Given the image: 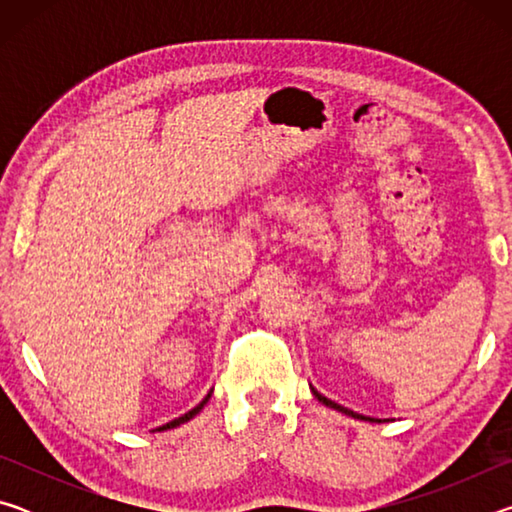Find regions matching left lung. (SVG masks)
I'll return each instance as SVG.
<instances>
[{
	"label": "left lung",
	"mask_w": 512,
	"mask_h": 512,
	"mask_svg": "<svg viewBox=\"0 0 512 512\" xmlns=\"http://www.w3.org/2000/svg\"><path fill=\"white\" fill-rule=\"evenodd\" d=\"M311 393H314V397L318 402H323L325 406H329V409H334V411H339V413H345V415H350V418H354V420H368V422H381V420H375V418H366V415H359V413H354V411H350V409H345V406H341V404H336V402H332V400H327L325 395H320L316 388H311Z\"/></svg>",
	"instance_id": "left-lung-1"
}]
</instances>
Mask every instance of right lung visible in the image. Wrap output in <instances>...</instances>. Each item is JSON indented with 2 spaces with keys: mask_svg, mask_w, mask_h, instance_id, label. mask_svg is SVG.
I'll return each mask as SVG.
<instances>
[{
  "mask_svg": "<svg viewBox=\"0 0 512 512\" xmlns=\"http://www.w3.org/2000/svg\"><path fill=\"white\" fill-rule=\"evenodd\" d=\"M210 397H212V393H207V395H205V400H203L201 404H198V406H194V409H192V411H187L185 415H180V418H176V420H171V422H167V424H162V427H158V431L176 429V427H180V424H185V422H189V420H192V418H194V415H196V413H201V409H203V406L207 404V400H210Z\"/></svg>",
  "mask_w": 512,
  "mask_h": 512,
  "instance_id": "add662e5",
  "label": "right lung"
}]
</instances>
